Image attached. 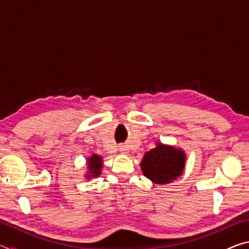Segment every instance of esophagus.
<instances>
[{"instance_id": "1", "label": "esophagus", "mask_w": 249, "mask_h": 249, "mask_svg": "<svg viewBox=\"0 0 249 249\" xmlns=\"http://www.w3.org/2000/svg\"><path fill=\"white\" fill-rule=\"evenodd\" d=\"M120 151L122 154H126V147L124 145H121L120 146Z\"/></svg>"}]
</instances>
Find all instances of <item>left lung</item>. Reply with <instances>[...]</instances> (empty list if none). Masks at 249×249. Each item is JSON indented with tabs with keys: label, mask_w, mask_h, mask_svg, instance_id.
Returning <instances> with one entry per match:
<instances>
[{
	"label": "left lung",
	"mask_w": 249,
	"mask_h": 249,
	"mask_svg": "<svg viewBox=\"0 0 249 249\" xmlns=\"http://www.w3.org/2000/svg\"><path fill=\"white\" fill-rule=\"evenodd\" d=\"M185 156L182 150L158 144L147 151L141 167L145 177L156 183H169L182 174Z\"/></svg>",
	"instance_id": "1"
}]
</instances>
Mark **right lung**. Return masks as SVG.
Listing matches in <instances>:
<instances>
[{
	"label": "right lung",
	"mask_w": 249,
	"mask_h": 249,
	"mask_svg": "<svg viewBox=\"0 0 249 249\" xmlns=\"http://www.w3.org/2000/svg\"><path fill=\"white\" fill-rule=\"evenodd\" d=\"M89 160V175L87 177H98L101 174V168H102V158L99 157L98 155H92V157L88 159Z\"/></svg>",
	"instance_id": "obj_1"
}]
</instances>
